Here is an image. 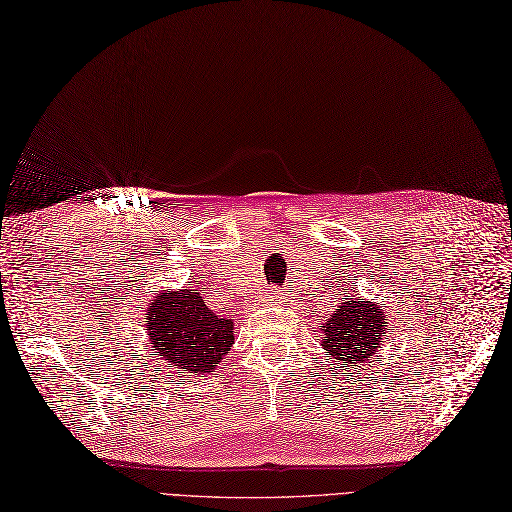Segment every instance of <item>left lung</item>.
I'll return each instance as SVG.
<instances>
[{"instance_id": "8db88e82", "label": "left lung", "mask_w": 512, "mask_h": 512, "mask_svg": "<svg viewBox=\"0 0 512 512\" xmlns=\"http://www.w3.org/2000/svg\"><path fill=\"white\" fill-rule=\"evenodd\" d=\"M344 299L347 301L338 303L327 321L321 323V344L331 362H336L331 364L334 368L351 370L355 366H370V359L385 344L388 312L383 303L372 299H359L355 295H344Z\"/></svg>"}]
</instances>
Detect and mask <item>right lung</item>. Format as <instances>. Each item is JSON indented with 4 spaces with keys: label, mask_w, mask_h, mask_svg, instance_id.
<instances>
[{
    "label": "right lung",
    "mask_w": 512,
    "mask_h": 512,
    "mask_svg": "<svg viewBox=\"0 0 512 512\" xmlns=\"http://www.w3.org/2000/svg\"><path fill=\"white\" fill-rule=\"evenodd\" d=\"M144 323L150 351L187 377L213 375L234 344V319H219L189 286L157 290Z\"/></svg>",
    "instance_id": "1"
}]
</instances>
